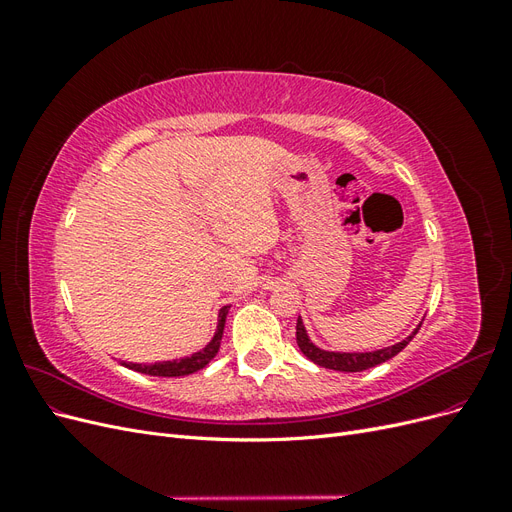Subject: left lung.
<instances>
[{"instance_id":"1","label":"left lung","mask_w":512,"mask_h":512,"mask_svg":"<svg viewBox=\"0 0 512 512\" xmlns=\"http://www.w3.org/2000/svg\"><path fill=\"white\" fill-rule=\"evenodd\" d=\"M421 324H418V327L412 331V335H408L404 342H399V344L389 346V348L374 350V352H329V350L318 348L312 342V339H309V335L303 327V320L299 316V320H297V344H299L301 352L307 356V359L314 361L320 367L335 369V371H365L369 367H376L384 361L393 359L395 354L404 350L412 342V337L418 333V329H421Z\"/></svg>"}]
</instances>
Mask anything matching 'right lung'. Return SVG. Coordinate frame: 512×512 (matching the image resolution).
I'll list each match as a JSON object with an SVG mask.
<instances>
[{"label":"right lung","instance_id":"right-lung-1","mask_svg":"<svg viewBox=\"0 0 512 512\" xmlns=\"http://www.w3.org/2000/svg\"><path fill=\"white\" fill-rule=\"evenodd\" d=\"M228 307L224 305L218 314V329H215V335L211 342L203 348L194 352L192 356H183V359H175V361H162V363H121L126 365L128 369L138 371V374H147V376H162V378H177V376H188L194 374V371L203 369L205 365H209V361L213 359L215 354L220 350V342H222V333H224V324H226V314Z\"/></svg>","mask_w":512,"mask_h":512}]
</instances>
